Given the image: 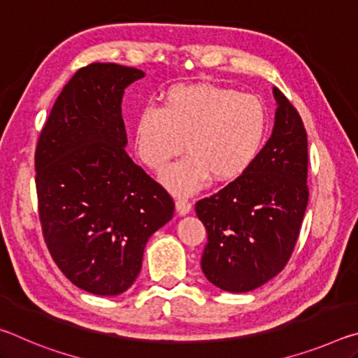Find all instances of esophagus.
Listing matches in <instances>:
<instances>
[{"mask_svg": "<svg viewBox=\"0 0 358 358\" xmlns=\"http://www.w3.org/2000/svg\"><path fill=\"white\" fill-rule=\"evenodd\" d=\"M175 208H177V213L180 216H185L191 211V203L186 201V199H177V202H175Z\"/></svg>", "mask_w": 358, "mask_h": 358, "instance_id": "obj_1", "label": "esophagus"}]
</instances>
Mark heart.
<instances>
[{"label": "heart", "mask_w": 358, "mask_h": 358, "mask_svg": "<svg viewBox=\"0 0 358 358\" xmlns=\"http://www.w3.org/2000/svg\"><path fill=\"white\" fill-rule=\"evenodd\" d=\"M266 110L257 96L213 83L175 85L162 108L148 106L136 120V150L155 172L183 147L186 156L162 173L161 181L178 196L243 175L262 148Z\"/></svg>", "instance_id": "heart-1"}]
</instances>
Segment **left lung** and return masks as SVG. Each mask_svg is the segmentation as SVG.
Masks as SVG:
<instances>
[{
  "label": "left lung",
  "instance_id": "left-lung-1",
  "mask_svg": "<svg viewBox=\"0 0 358 358\" xmlns=\"http://www.w3.org/2000/svg\"><path fill=\"white\" fill-rule=\"evenodd\" d=\"M271 136L251 167L196 203L208 234L201 266L213 286L250 292L286 266L308 205V137L280 90Z\"/></svg>",
  "mask_w": 358,
  "mask_h": 358
}]
</instances>
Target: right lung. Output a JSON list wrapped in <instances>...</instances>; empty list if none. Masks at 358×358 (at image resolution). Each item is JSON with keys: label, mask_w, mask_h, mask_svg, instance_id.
<instances>
[{"label": "right lung", "mask_w": 358, "mask_h": 358, "mask_svg": "<svg viewBox=\"0 0 358 358\" xmlns=\"http://www.w3.org/2000/svg\"><path fill=\"white\" fill-rule=\"evenodd\" d=\"M145 72L115 63L78 69L59 93L36 148V189L48 251L77 287L123 294L143 250L172 220V197L126 153L124 90Z\"/></svg>", "instance_id": "1"}]
</instances>
